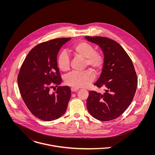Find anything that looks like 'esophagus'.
Instances as JSON below:
<instances>
[{"mask_svg": "<svg viewBox=\"0 0 155 155\" xmlns=\"http://www.w3.org/2000/svg\"><path fill=\"white\" fill-rule=\"evenodd\" d=\"M79 90V88H71V91H72V92H76V91H78Z\"/></svg>", "mask_w": 155, "mask_h": 155, "instance_id": "esophagus-1", "label": "esophagus"}]
</instances>
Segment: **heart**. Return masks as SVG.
I'll use <instances>...</instances> for the list:
<instances>
[{"label": "heart", "instance_id": "obj_1", "mask_svg": "<svg viewBox=\"0 0 155 155\" xmlns=\"http://www.w3.org/2000/svg\"><path fill=\"white\" fill-rule=\"evenodd\" d=\"M69 51L74 57L84 59V69L88 68L96 74L101 71L105 62L104 54L101 50L94 49L92 45L81 41L73 45ZM57 65L63 72L70 70V60L66 52L60 53L57 58ZM90 71L86 70L81 73H71L66 77L65 82L73 88L87 87L94 79V74Z\"/></svg>", "mask_w": 155, "mask_h": 155}]
</instances>
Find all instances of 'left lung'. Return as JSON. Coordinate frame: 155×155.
<instances>
[{"label": "left lung", "instance_id": "obj_1", "mask_svg": "<svg viewBox=\"0 0 155 155\" xmlns=\"http://www.w3.org/2000/svg\"><path fill=\"white\" fill-rule=\"evenodd\" d=\"M98 45L103 51L105 62L100 77L94 84L102 93L90 91L87 106L90 114L101 121L120 116L133 101L137 87V73L133 61L122 46L101 36H86Z\"/></svg>", "mask_w": 155, "mask_h": 155}]
</instances>
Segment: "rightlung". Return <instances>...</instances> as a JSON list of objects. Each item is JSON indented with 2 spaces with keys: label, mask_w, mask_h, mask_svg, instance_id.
Instances as JSON below:
<instances>
[{
  "label": "right lung",
  "mask_w": 155,
  "mask_h": 155,
  "mask_svg": "<svg viewBox=\"0 0 155 155\" xmlns=\"http://www.w3.org/2000/svg\"><path fill=\"white\" fill-rule=\"evenodd\" d=\"M70 38H57L36 45L27 54L20 70L17 81L22 100L31 113L45 121L58 119L66 111L71 97L69 87H58L61 76L57 55ZM55 88V87H54Z\"/></svg>",
  "instance_id": "right-lung-1"
}]
</instances>
